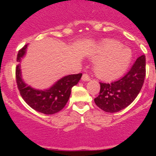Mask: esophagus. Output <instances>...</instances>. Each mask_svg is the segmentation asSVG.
I'll use <instances>...</instances> for the list:
<instances>
[{"mask_svg": "<svg viewBox=\"0 0 156 156\" xmlns=\"http://www.w3.org/2000/svg\"><path fill=\"white\" fill-rule=\"evenodd\" d=\"M81 80H82L83 81H89L90 80V78L88 76L87 74H84V75H82V77H81Z\"/></svg>", "mask_w": 156, "mask_h": 156, "instance_id": "esophagus-1", "label": "esophagus"}]
</instances>
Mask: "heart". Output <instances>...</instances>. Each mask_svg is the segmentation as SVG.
I'll use <instances>...</instances> for the list:
<instances>
[{"mask_svg":"<svg viewBox=\"0 0 156 156\" xmlns=\"http://www.w3.org/2000/svg\"><path fill=\"white\" fill-rule=\"evenodd\" d=\"M89 58L95 61L94 71L97 78L112 81L126 72L133 59V51L119 41L107 39L94 47Z\"/></svg>","mask_w":156,"mask_h":156,"instance_id":"1","label":"heart"}]
</instances>
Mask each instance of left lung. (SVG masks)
<instances>
[{
	"label": "left lung",
	"mask_w": 156,
	"mask_h": 156,
	"mask_svg": "<svg viewBox=\"0 0 156 156\" xmlns=\"http://www.w3.org/2000/svg\"><path fill=\"white\" fill-rule=\"evenodd\" d=\"M146 76V57L142 55L128 72L111 84L100 83V94L96 105L106 112H117L127 107L139 94Z\"/></svg>",
	"instance_id": "obj_1"
}]
</instances>
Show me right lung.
Masks as SVG:
<instances>
[{"label":"right lung","mask_w":156,"mask_h":156,"mask_svg":"<svg viewBox=\"0 0 156 156\" xmlns=\"http://www.w3.org/2000/svg\"><path fill=\"white\" fill-rule=\"evenodd\" d=\"M27 45H25L17 54V62H20L16 69V83L20 94L28 105L45 115H53L65 107L71 94V90L81 79L82 74L69 75L64 76L48 89H36L24 81L22 75V59L27 52Z\"/></svg>","instance_id":"add662e5"}]
</instances>
